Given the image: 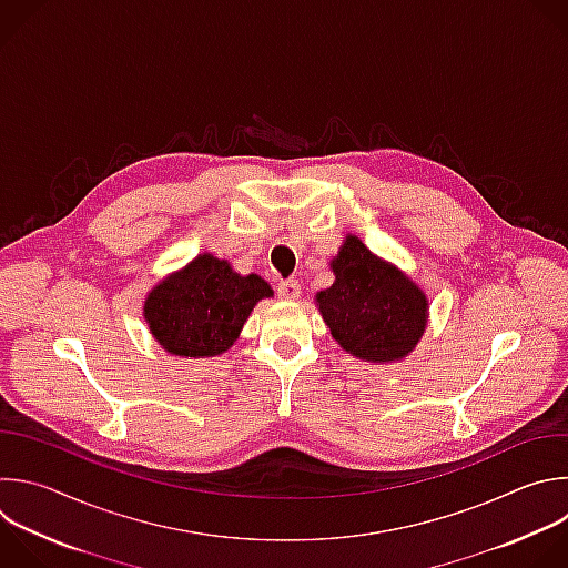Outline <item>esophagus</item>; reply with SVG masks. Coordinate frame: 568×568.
<instances>
[{"label":"esophagus","instance_id":"1","mask_svg":"<svg viewBox=\"0 0 568 568\" xmlns=\"http://www.w3.org/2000/svg\"><path fill=\"white\" fill-rule=\"evenodd\" d=\"M278 296L285 298V301H296L301 296V283L296 278L281 281L278 283Z\"/></svg>","mask_w":568,"mask_h":568}]
</instances>
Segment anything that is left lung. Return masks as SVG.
Masks as SVG:
<instances>
[{
  "label": "left lung",
  "instance_id": "left-lung-1",
  "mask_svg": "<svg viewBox=\"0 0 568 568\" xmlns=\"http://www.w3.org/2000/svg\"><path fill=\"white\" fill-rule=\"evenodd\" d=\"M329 270L334 283L316 294V307L332 338L367 363L404 361L428 325L426 292L354 234L345 236Z\"/></svg>",
  "mask_w": 568,
  "mask_h": 568
}]
</instances>
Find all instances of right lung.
<instances>
[{
    "instance_id": "right-lung-1",
    "label": "right lung",
    "mask_w": 568,
    "mask_h": 568,
    "mask_svg": "<svg viewBox=\"0 0 568 568\" xmlns=\"http://www.w3.org/2000/svg\"><path fill=\"white\" fill-rule=\"evenodd\" d=\"M274 296L258 274H239L210 252L164 276L144 298V321L171 356L205 358L227 352L254 305Z\"/></svg>"
}]
</instances>
